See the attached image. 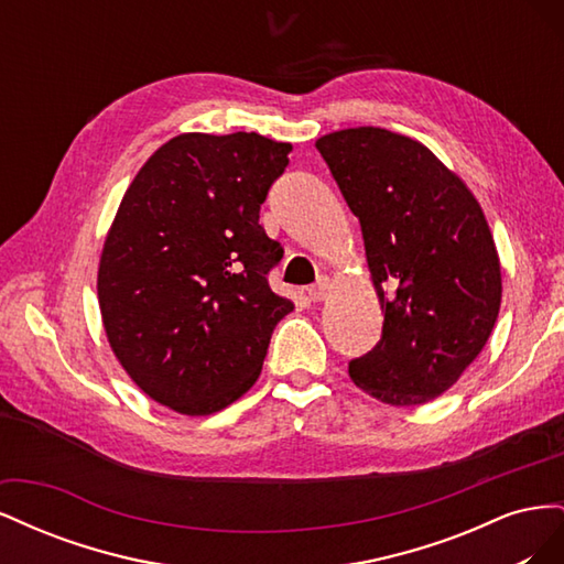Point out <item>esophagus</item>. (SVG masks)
<instances>
[{
  "mask_svg": "<svg viewBox=\"0 0 564 564\" xmlns=\"http://www.w3.org/2000/svg\"><path fill=\"white\" fill-rule=\"evenodd\" d=\"M332 292V280L329 278H319L315 284L308 286V299L311 301H324Z\"/></svg>",
  "mask_w": 564,
  "mask_h": 564,
  "instance_id": "1",
  "label": "esophagus"
}]
</instances>
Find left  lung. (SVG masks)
Masks as SVG:
<instances>
[{"label":"left lung","mask_w":564,"mask_h":564,"mask_svg":"<svg viewBox=\"0 0 564 564\" xmlns=\"http://www.w3.org/2000/svg\"><path fill=\"white\" fill-rule=\"evenodd\" d=\"M315 148L360 218L383 334L348 365L357 388L392 406L449 390L482 352L501 308V263L480 202L409 135L355 127Z\"/></svg>","instance_id":"1"}]
</instances>
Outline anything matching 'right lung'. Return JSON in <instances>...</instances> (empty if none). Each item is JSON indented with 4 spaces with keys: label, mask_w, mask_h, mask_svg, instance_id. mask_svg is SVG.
Wrapping results in <instances>:
<instances>
[{
    "label": "right lung",
    "mask_w": 564,
    "mask_h": 564,
    "mask_svg": "<svg viewBox=\"0 0 564 564\" xmlns=\"http://www.w3.org/2000/svg\"><path fill=\"white\" fill-rule=\"evenodd\" d=\"M289 152L261 133H178L119 202L98 263L104 329L131 381L178 414L242 398L294 311L268 284L282 247L259 224Z\"/></svg>",
    "instance_id": "right-lung-1"
}]
</instances>
